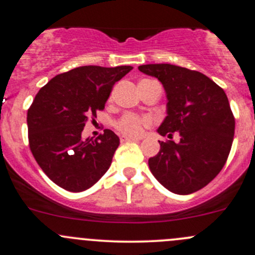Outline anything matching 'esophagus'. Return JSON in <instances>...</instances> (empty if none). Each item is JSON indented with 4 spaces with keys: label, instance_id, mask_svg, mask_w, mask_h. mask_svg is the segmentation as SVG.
<instances>
[{
    "label": "esophagus",
    "instance_id": "1",
    "mask_svg": "<svg viewBox=\"0 0 255 255\" xmlns=\"http://www.w3.org/2000/svg\"><path fill=\"white\" fill-rule=\"evenodd\" d=\"M121 142L125 143V142H137V140H139L138 138H133V137H127V135H121Z\"/></svg>",
    "mask_w": 255,
    "mask_h": 255
}]
</instances>
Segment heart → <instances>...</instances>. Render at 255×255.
I'll return each mask as SVG.
<instances>
[{
    "mask_svg": "<svg viewBox=\"0 0 255 255\" xmlns=\"http://www.w3.org/2000/svg\"><path fill=\"white\" fill-rule=\"evenodd\" d=\"M151 125V120L148 116H139L134 113H126L118 121H116L115 127L120 133L130 137H137L145 127Z\"/></svg>",
    "mask_w": 255,
    "mask_h": 255,
    "instance_id": "obj_1",
    "label": "heart"
}]
</instances>
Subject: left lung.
<instances>
[{
  "label": "left lung",
  "instance_id": "obj_1",
  "mask_svg": "<svg viewBox=\"0 0 255 255\" xmlns=\"http://www.w3.org/2000/svg\"><path fill=\"white\" fill-rule=\"evenodd\" d=\"M163 84L168 116L159 127L163 137L180 134V142H160L148 164L151 174L169 191L189 195L205 187L227 161L235 135V116L227 95L199 71L171 64L138 66Z\"/></svg>",
  "mask_w": 255,
  "mask_h": 255
}]
</instances>
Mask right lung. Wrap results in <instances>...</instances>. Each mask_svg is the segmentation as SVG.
<instances>
[{"instance_id":"1","label":"right lung","mask_w":255,"mask_h":255,"mask_svg":"<svg viewBox=\"0 0 255 255\" xmlns=\"http://www.w3.org/2000/svg\"><path fill=\"white\" fill-rule=\"evenodd\" d=\"M132 66L87 65L59 74L39 90L27 113L29 148L38 165L58 186L80 192L109 170L120 138L105 129L82 139L89 120L105 109L113 85Z\"/></svg>"}]
</instances>
